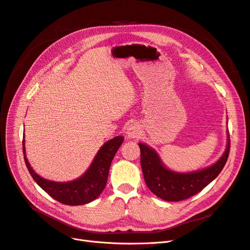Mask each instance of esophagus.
<instances>
[{"mask_svg":"<svg viewBox=\"0 0 250 250\" xmlns=\"http://www.w3.org/2000/svg\"><path fill=\"white\" fill-rule=\"evenodd\" d=\"M142 133V130H141V127L135 124V123H132L130 125H128L127 129H126V135L129 139H135V138H139L140 135Z\"/></svg>","mask_w":250,"mask_h":250,"instance_id":"34e87169","label":"esophagus"}]
</instances>
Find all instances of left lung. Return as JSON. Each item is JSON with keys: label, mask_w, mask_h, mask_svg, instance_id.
I'll list each match as a JSON object with an SVG mask.
<instances>
[{"label": "left lung", "mask_w": 250, "mask_h": 250, "mask_svg": "<svg viewBox=\"0 0 250 250\" xmlns=\"http://www.w3.org/2000/svg\"><path fill=\"white\" fill-rule=\"evenodd\" d=\"M139 146L142 171L149 190L163 200L181 201L199 193L220 174L228 162L230 140L229 135L225 152L217 163L190 173H177L167 169L153 149L142 143Z\"/></svg>", "instance_id": "left-lung-1"}]
</instances>
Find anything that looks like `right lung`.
I'll return each instance as SVG.
<instances>
[{
  "label": "right lung",
  "mask_w": 250,
  "mask_h": 250,
  "mask_svg": "<svg viewBox=\"0 0 250 250\" xmlns=\"http://www.w3.org/2000/svg\"><path fill=\"white\" fill-rule=\"evenodd\" d=\"M123 141L124 138L122 135H118L112 140L107 141L98 151L88 170L81 177L67 181V183L51 181L36 174L30 167L26 157L25 141H22V152L25 154L24 160L29 173L44 192L48 193L52 198L66 206H81V204L95 200L103 192L107 183L108 172L113 156L116 155Z\"/></svg>",
  "instance_id": "add662e5"
}]
</instances>
